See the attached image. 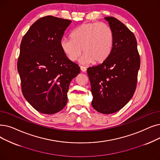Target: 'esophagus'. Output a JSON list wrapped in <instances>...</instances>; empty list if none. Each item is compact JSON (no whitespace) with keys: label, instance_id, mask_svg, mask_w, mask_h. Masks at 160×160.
<instances>
[{"label":"esophagus","instance_id":"esophagus-1","mask_svg":"<svg viewBox=\"0 0 160 160\" xmlns=\"http://www.w3.org/2000/svg\"><path fill=\"white\" fill-rule=\"evenodd\" d=\"M80 70H81L82 72H85L86 71V68L85 67H82V66H80Z\"/></svg>","mask_w":160,"mask_h":160}]
</instances>
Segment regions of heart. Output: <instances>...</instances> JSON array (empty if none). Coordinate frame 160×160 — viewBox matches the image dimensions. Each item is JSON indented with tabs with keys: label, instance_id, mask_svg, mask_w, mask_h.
Segmentation results:
<instances>
[{
	"label": "heart",
	"instance_id": "obj_1",
	"mask_svg": "<svg viewBox=\"0 0 160 160\" xmlns=\"http://www.w3.org/2000/svg\"><path fill=\"white\" fill-rule=\"evenodd\" d=\"M71 38H63L60 46L66 57L72 61L84 54L80 62L99 64L105 61L112 52L114 34L110 27L103 23H87L80 25L71 32Z\"/></svg>",
	"mask_w": 160,
	"mask_h": 160
}]
</instances>
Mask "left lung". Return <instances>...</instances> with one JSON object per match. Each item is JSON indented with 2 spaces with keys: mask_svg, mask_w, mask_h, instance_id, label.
<instances>
[{
  "mask_svg": "<svg viewBox=\"0 0 160 160\" xmlns=\"http://www.w3.org/2000/svg\"><path fill=\"white\" fill-rule=\"evenodd\" d=\"M105 19L114 34L112 52L102 63L88 68L87 72L92 107L97 112L110 114L122 109L133 97L141 60L134 34L115 18Z\"/></svg>",
  "mask_w": 160,
  "mask_h": 160,
  "instance_id": "left-lung-1",
  "label": "left lung"
}]
</instances>
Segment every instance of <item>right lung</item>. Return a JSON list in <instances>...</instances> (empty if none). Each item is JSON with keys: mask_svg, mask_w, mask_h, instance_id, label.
<instances>
[{"mask_svg": "<svg viewBox=\"0 0 160 160\" xmlns=\"http://www.w3.org/2000/svg\"><path fill=\"white\" fill-rule=\"evenodd\" d=\"M71 21L52 16L34 22L20 45L18 71L22 93L30 105L45 114L63 109L71 80L80 72L62 51L60 41Z\"/></svg>", "mask_w": 160, "mask_h": 160, "instance_id": "add662e5", "label": "right lung"}]
</instances>
